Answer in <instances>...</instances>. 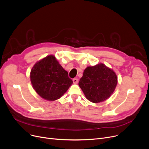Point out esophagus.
Here are the masks:
<instances>
[{
    "label": "esophagus",
    "mask_w": 149,
    "mask_h": 149,
    "mask_svg": "<svg viewBox=\"0 0 149 149\" xmlns=\"http://www.w3.org/2000/svg\"><path fill=\"white\" fill-rule=\"evenodd\" d=\"M73 82H74V83H75V84L77 83H78V79H73Z\"/></svg>",
    "instance_id": "34e87169"
}]
</instances>
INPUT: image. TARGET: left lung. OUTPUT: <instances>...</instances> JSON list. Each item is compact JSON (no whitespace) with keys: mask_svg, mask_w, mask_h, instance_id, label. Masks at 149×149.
<instances>
[{"mask_svg":"<svg viewBox=\"0 0 149 149\" xmlns=\"http://www.w3.org/2000/svg\"><path fill=\"white\" fill-rule=\"evenodd\" d=\"M117 79L112 69L99 63L84 69L79 85L89 101L98 103L111 97L118 83Z\"/></svg>","mask_w":149,"mask_h":149,"instance_id":"1","label":"left lung"}]
</instances>
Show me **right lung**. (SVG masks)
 Returning a JSON list of instances; mask_svg holds the SVG:
<instances>
[{
  "label": "right lung",
  "instance_id": "right-lung-1",
  "mask_svg": "<svg viewBox=\"0 0 149 149\" xmlns=\"http://www.w3.org/2000/svg\"><path fill=\"white\" fill-rule=\"evenodd\" d=\"M30 79L35 91L48 101L59 99L73 83L52 55L36 63L31 70Z\"/></svg>",
  "mask_w": 149,
  "mask_h": 149
}]
</instances>
